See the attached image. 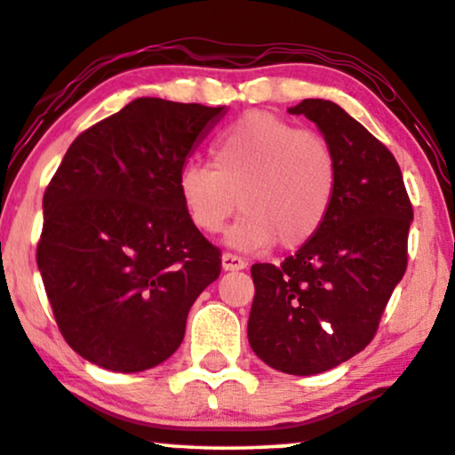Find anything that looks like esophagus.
Listing matches in <instances>:
<instances>
[{"label":"esophagus","instance_id":"esophagus-1","mask_svg":"<svg viewBox=\"0 0 455 455\" xmlns=\"http://www.w3.org/2000/svg\"><path fill=\"white\" fill-rule=\"evenodd\" d=\"M247 266L245 259L236 258L233 253H225L222 255V270L225 272H236V270H243V267Z\"/></svg>","mask_w":455,"mask_h":455}]
</instances>
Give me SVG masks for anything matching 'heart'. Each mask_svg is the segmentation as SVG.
I'll list each match as a JSON object with an SVG mask.
<instances>
[{"instance_id":"b5f03b06","label":"heart","mask_w":455,"mask_h":455,"mask_svg":"<svg viewBox=\"0 0 455 455\" xmlns=\"http://www.w3.org/2000/svg\"><path fill=\"white\" fill-rule=\"evenodd\" d=\"M338 163L328 138L278 115L251 111L216 138L212 166L188 163L179 171V196L196 228L228 230L236 249H297L328 219L336 196Z\"/></svg>"}]
</instances>
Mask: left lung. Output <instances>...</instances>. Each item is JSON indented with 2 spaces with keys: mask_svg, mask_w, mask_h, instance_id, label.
Returning <instances> with one entry per match:
<instances>
[{
  "mask_svg": "<svg viewBox=\"0 0 455 455\" xmlns=\"http://www.w3.org/2000/svg\"><path fill=\"white\" fill-rule=\"evenodd\" d=\"M328 138L338 163L323 227L283 264H255L247 338L253 353L289 375H315L373 340L406 272L412 204L392 152L323 99L289 108Z\"/></svg>",
  "mask_w": 455,
  "mask_h": 455,
  "instance_id": "8db88e82",
  "label": "left lung"
}]
</instances>
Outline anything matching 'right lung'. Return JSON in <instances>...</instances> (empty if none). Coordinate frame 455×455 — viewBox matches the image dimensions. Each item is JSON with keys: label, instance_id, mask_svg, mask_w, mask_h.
<instances>
[{"label": "right lung", "instance_id": "1", "mask_svg": "<svg viewBox=\"0 0 455 455\" xmlns=\"http://www.w3.org/2000/svg\"><path fill=\"white\" fill-rule=\"evenodd\" d=\"M225 113L132 100L74 140L44 189L36 264L61 336L86 361L138 373L181 347L220 251L189 220L177 179Z\"/></svg>", "mask_w": 455, "mask_h": 455}]
</instances>
